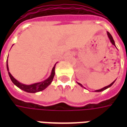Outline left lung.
Returning a JSON list of instances; mask_svg holds the SVG:
<instances>
[{
    "mask_svg": "<svg viewBox=\"0 0 127 127\" xmlns=\"http://www.w3.org/2000/svg\"><path fill=\"white\" fill-rule=\"evenodd\" d=\"M107 35H108L109 38V39H110L111 42L112 43V44H113V45L115 46V41H114V40H113V39L112 36H111V35L110 33H109V32H107ZM114 82H115V81L113 82H112V83L111 84L109 85V86H107L104 87V88H103L100 89V90H95V92H101V91L105 90V89L108 88L109 87L111 86H112V85H113V84L114 83ZM78 84H79V85H80V86H82V85L81 84H80V83H78ZM82 87H83V86H82Z\"/></svg>",
    "mask_w": 127,
    "mask_h": 127,
    "instance_id": "obj_1",
    "label": "left lung"
}]
</instances>
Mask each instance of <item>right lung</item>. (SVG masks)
<instances>
[{"label": "right lung", "instance_id": "obj_1", "mask_svg": "<svg viewBox=\"0 0 127 127\" xmlns=\"http://www.w3.org/2000/svg\"><path fill=\"white\" fill-rule=\"evenodd\" d=\"M8 62H6V66H7V70L8 72L9 76L12 82L16 86H18L19 88L22 89V90L27 92L29 93H35L37 92H40V91L43 90L44 89H45L51 83L52 80L53 79L54 76H55V66H54L52 70L51 74L50 76L47 79L44 80V81L41 82H39V83H35L32 85H25L23 84L20 83L18 81H17L13 77L12 74L10 73V72L8 71Z\"/></svg>", "mask_w": 127, "mask_h": 127}]
</instances>
